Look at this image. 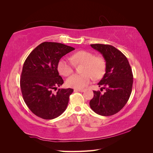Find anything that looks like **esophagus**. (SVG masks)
Listing matches in <instances>:
<instances>
[{"mask_svg":"<svg viewBox=\"0 0 153 153\" xmlns=\"http://www.w3.org/2000/svg\"><path fill=\"white\" fill-rule=\"evenodd\" d=\"M85 90V89H75L74 90V91L75 92H77V91H78V92H84Z\"/></svg>","mask_w":153,"mask_h":153,"instance_id":"esophagus-1","label":"esophagus"}]
</instances>
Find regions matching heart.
<instances>
[{"label":"heart","mask_w":153,"mask_h":153,"mask_svg":"<svg viewBox=\"0 0 153 153\" xmlns=\"http://www.w3.org/2000/svg\"><path fill=\"white\" fill-rule=\"evenodd\" d=\"M75 65L82 64L80 75H73L68 78L66 85L75 89H82L90 84L92 76L95 79H100L105 75L106 62L100 56H95L91 52L80 50L73 54L70 60L62 58L57 64L59 73L63 76H69L73 72Z\"/></svg>","instance_id":"1"}]
</instances>
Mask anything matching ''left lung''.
<instances>
[{"label": "left lung", "mask_w": 153, "mask_h": 153, "mask_svg": "<svg viewBox=\"0 0 153 153\" xmlns=\"http://www.w3.org/2000/svg\"><path fill=\"white\" fill-rule=\"evenodd\" d=\"M91 47L102 54L106 62V72L98 84L103 94L94 91L90 106L94 112L110 116L119 112L131 95L133 76L126 57L112 45L92 44Z\"/></svg>", "instance_id": "obj_1"}]
</instances>
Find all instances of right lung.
Masks as SVG:
<instances>
[{
  "label": "right lung",
  "instance_id": "1",
  "mask_svg": "<svg viewBox=\"0 0 153 153\" xmlns=\"http://www.w3.org/2000/svg\"><path fill=\"white\" fill-rule=\"evenodd\" d=\"M73 47L55 42H43L32 51L24 64L20 88L31 112L44 119H53L66 110L73 89H59L64 80L57 64Z\"/></svg>",
  "mask_w": 153,
  "mask_h": 153
}]
</instances>
